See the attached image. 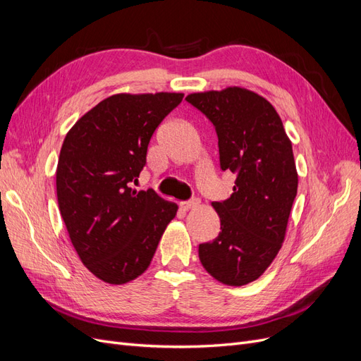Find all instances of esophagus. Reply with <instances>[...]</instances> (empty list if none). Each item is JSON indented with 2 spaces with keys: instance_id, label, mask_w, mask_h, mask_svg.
I'll use <instances>...</instances> for the list:
<instances>
[{
  "instance_id": "esophagus-1",
  "label": "esophagus",
  "mask_w": 361,
  "mask_h": 361,
  "mask_svg": "<svg viewBox=\"0 0 361 361\" xmlns=\"http://www.w3.org/2000/svg\"><path fill=\"white\" fill-rule=\"evenodd\" d=\"M199 204H200V202L197 199H194V200H190V202H182L180 207L183 211H190V209H194V207H197Z\"/></svg>"
}]
</instances>
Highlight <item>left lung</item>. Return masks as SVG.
I'll list each match as a JSON object with an SVG mask.
<instances>
[{
  "label": "left lung",
  "instance_id": "1",
  "mask_svg": "<svg viewBox=\"0 0 361 361\" xmlns=\"http://www.w3.org/2000/svg\"><path fill=\"white\" fill-rule=\"evenodd\" d=\"M185 99L211 120L221 170L236 174L231 197L212 202L221 232L199 245V257L215 280L244 286L264 274L285 241L298 188L292 143L276 108L243 87Z\"/></svg>",
  "mask_w": 361,
  "mask_h": 361
}]
</instances>
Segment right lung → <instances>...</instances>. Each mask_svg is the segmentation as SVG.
I'll return each instance as SVG.
<instances>
[{"instance_id":"obj_1","label":"right lung","mask_w":361,"mask_h":361,"mask_svg":"<svg viewBox=\"0 0 361 361\" xmlns=\"http://www.w3.org/2000/svg\"><path fill=\"white\" fill-rule=\"evenodd\" d=\"M183 93H118L76 122L60 150L59 209L85 268L110 285L143 274L178 204L130 188L149 141Z\"/></svg>"}]
</instances>
